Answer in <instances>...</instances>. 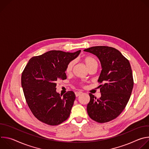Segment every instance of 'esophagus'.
Instances as JSON below:
<instances>
[{
    "instance_id": "34e87169",
    "label": "esophagus",
    "mask_w": 149,
    "mask_h": 149,
    "mask_svg": "<svg viewBox=\"0 0 149 149\" xmlns=\"http://www.w3.org/2000/svg\"><path fill=\"white\" fill-rule=\"evenodd\" d=\"M82 93V92L81 91H76L75 92V96L76 97H78L79 95H81Z\"/></svg>"
}]
</instances>
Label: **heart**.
I'll return each mask as SVG.
<instances>
[{"instance_id":"heart-1","label":"heart","mask_w":149,"mask_h":149,"mask_svg":"<svg viewBox=\"0 0 149 149\" xmlns=\"http://www.w3.org/2000/svg\"><path fill=\"white\" fill-rule=\"evenodd\" d=\"M82 61L85 63V65H86V66L87 67V68H88L92 65L94 64L95 63H97L95 59L92 56H84L82 58ZM74 61H71L68 63V65H67V66L66 67V69H65V72L67 74L71 73V72L72 70V68L74 67Z\"/></svg>"}]
</instances>
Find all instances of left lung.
<instances>
[{
  "label": "left lung",
  "instance_id": "1",
  "mask_svg": "<svg viewBox=\"0 0 149 149\" xmlns=\"http://www.w3.org/2000/svg\"><path fill=\"white\" fill-rule=\"evenodd\" d=\"M96 55L101 63L98 81L101 97L90 93L87 105L90 117L98 123H106L117 118L124 110L132 94L133 78L131 65L117 49L106 46L93 47L84 50Z\"/></svg>",
  "mask_w": 149,
  "mask_h": 149
}]
</instances>
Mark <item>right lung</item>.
<instances>
[{
    "instance_id": "obj_1",
    "label": "right lung",
    "mask_w": 149,
    "mask_h": 149,
    "mask_svg": "<svg viewBox=\"0 0 149 149\" xmlns=\"http://www.w3.org/2000/svg\"><path fill=\"white\" fill-rule=\"evenodd\" d=\"M81 50L71 53L49 51L29 59L21 77V84L29 107L39 121L58 125L70 116L75 95L68 91L62 97L56 91V82L67 79L68 63Z\"/></svg>"
}]
</instances>
